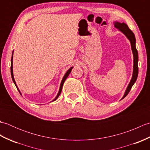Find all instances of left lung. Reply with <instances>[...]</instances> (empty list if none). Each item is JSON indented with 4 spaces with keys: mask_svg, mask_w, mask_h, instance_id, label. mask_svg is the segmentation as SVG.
<instances>
[{
    "mask_svg": "<svg viewBox=\"0 0 150 150\" xmlns=\"http://www.w3.org/2000/svg\"><path fill=\"white\" fill-rule=\"evenodd\" d=\"M114 26L115 27V28H117V29H118L122 33L125 35V36L128 38V39L130 41L132 50L133 55V71L132 77L128 86V87L126 88V90L125 91V93H124V96L122 98V99H123V98L125 97H126V95L128 94L129 91L131 90L132 87L136 82L137 79L138 73H139V68H138L139 56H138V52L137 50L136 46H135L136 40H135V35L133 33V31L128 28V25L125 23H124V22L120 23V22H114Z\"/></svg>",
    "mask_w": 150,
    "mask_h": 150,
    "instance_id": "8db88e82",
    "label": "left lung"
}]
</instances>
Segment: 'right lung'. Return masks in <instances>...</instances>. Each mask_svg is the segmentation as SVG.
I'll list each match as a JSON object with an SVG mask.
<instances>
[{"mask_svg": "<svg viewBox=\"0 0 150 150\" xmlns=\"http://www.w3.org/2000/svg\"><path fill=\"white\" fill-rule=\"evenodd\" d=\"M13 52H12V57H11V78H12V80H13V82H14L15 85L16 86V87H17V90H18L19 93H21V91H20V90H18V87H17V84H16V82H15V81L14 77H13ZM73 68V67H71V68H70L68 70V71H67V72L65 73L64 76V77H63V79H62L61 83H60V88H59V92H58V94H57V95L56 96V97H55V98H54V99L53 100V101H55V100L57 99V98L59 97V95H60V93H61V91H62V86H63L64 83V82H65V81H66V79H67V77H68V75H69V73H71V70H72Z\"/></svg>", "mask_w": 150, "mask_h": 150, "instance_id": "1", "label": "right lung"}]
</instances>
